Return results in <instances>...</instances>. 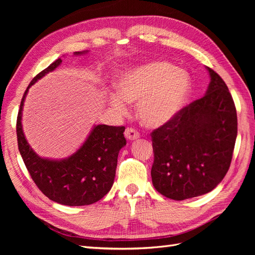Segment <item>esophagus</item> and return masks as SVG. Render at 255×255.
<instances>
[{"label": "esophagus", "instance_id": "esophagus-1", "mask_svg": "<svg viewBox=\"0 0 255 255\" xmlns=\"http://www.w3.org/2000/svg\"><path fill=\"white\" fill-rule=\"evenodd\" d=\"M125 135L128 140H135L137 138H139V133H138L135 128H128L126 129Z\"/></svg>", "mask_w": 255, "mask_h": 255}]
</instances>
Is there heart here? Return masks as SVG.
<instances>
[{"label":"heart","instance_id":"heart-1","mask_svg":"<svg viewBox=\"0 0 255 255\" xmlns=\"http://www.w3.org/2000/svg\"><path fill=\"white\" fill-rule=\"evenodd\" d=\"M118 90L110 92V102L119 114L128 112V102L137 103L142 125L159 128L173 120L186 104L189 74L164 60H153L123 72Z\"/></svg>","mask_w":255,"mask_h":255}]
</instances>
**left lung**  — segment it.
<instances>
[{
  "label": "left lung",
  "instance_id": "left-lung-1",
  "mask_svg": "<svg viewBox=\"0 0 255 255\" xmlns=\"http://www.w3.org/2000/svg\"><path fill=\"white\" fill-rule=\"evenodd\" d=\"M206 94L154 129L152 183L163 196L182 201L212 191L227 174L237 136L235 104L211 68Z\"/></svg>",
  "mask_w": 255,
  "mask_h": 255
}]
</instances>
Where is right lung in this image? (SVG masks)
I'll return each instance as SVG.
<instances>
[{
    "mask_svg": "<svg viewBox=\"0 0 255 255\" xmlns=\"http://www.w3.org/2000/svg\"><path fill=\"white\" fill-rule=\"evenodd\" d=\"M88 51L75 52L74 55ZM60 58L37 74L23 95L17 118L18 146L23 161L44 196L68 206L89 205L101 200L114 184L118 154L127 144L125 127L95 126L81 148L63 159L43 158L30 148L22 128V111L29 87L61 64Z\"/></svg>",
    "mask_w": 255,
    "mask_h": 255,
    "instance_id": "right-lung-1",
    "label": "right lung"
}]
</instances>
